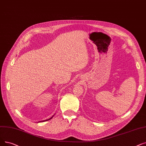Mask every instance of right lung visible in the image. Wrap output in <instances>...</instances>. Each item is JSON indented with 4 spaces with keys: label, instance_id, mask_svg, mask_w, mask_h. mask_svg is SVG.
Here are the masks:
<instances>
[{
    "label": "right lung",
    "instance_id": "right-lung-1",
    "mask_svg": "<svg viewBox=\"0 0 146 146\" xmlns=\"http://www.w3.org/2000/svg\"><path fill=\"white\" fill-rule=\"evenodd\" d=\"M53 116L52 117H51L50 118H49V119H46V120H43V122H45V121H47V120H50V119H51L52 117H53ZM40 122H42V121H40Z\"/></svg>",
    "mask_w": 146,
    "mask_h": 146
}]
</instances>
